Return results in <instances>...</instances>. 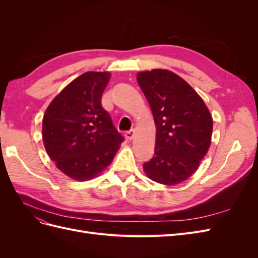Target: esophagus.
Returning <instances> with one entry per match:
<instances>
[{"label":"esophagus","mask_w":258,"mask_h":258,"mask_svg":"<svg viewBox=\"0 0 258 258\" xmlns=\"http://www.w3.org/2000/svg\"><path fill=\"white\" fill-rule=\"evenodd\" d=\"M124 137H126L128 140H132V139H134V137H135V130L131 129V130L127 131L126 134H124Z\"/></svg>","instance_id":"34e87169"}]
</instances>
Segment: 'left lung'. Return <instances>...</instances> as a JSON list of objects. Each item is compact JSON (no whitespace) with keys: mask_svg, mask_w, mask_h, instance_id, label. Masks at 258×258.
<instances>
[{"mask_svg":"<svg viewBox=\"0 0 258 258\" xmlns=\"http://www.w3.org/2000/svg\"><path fill=\"white\" fill-rule=\"evenodd\" d=\"M137 81L156 124L155 152L144 171L160 184L181 183L195 173L209 150L212 116L198 93L172 72H140Z\"/></svg>","mask_w":258,"mask_h":258,"instance_id":"left-lung-1","label":"left lung"}]
</instances>
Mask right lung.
I'll list each match as a JSON object with an SVG mask.
<instances>
[{
    "instance_id": "1",
    "label": "right lung",
    "mask_w": 258,
    "mask_h": 258,
    "mask_svg": "<svg viewBox=\"0 0 258 258\" xmlns=\"http://www.w3.org/2000/svg\"><path fill=\"white\" fill-rule=\"evenodd\" d=\"M107 72H86L54 98L43 118V141L57 168L77 181L98 175L123 141L101 105Z\"/></svg>"
}]
</instances>
